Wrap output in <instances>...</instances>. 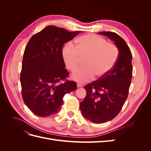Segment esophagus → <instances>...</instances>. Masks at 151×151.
I'll list each match as a JSON object with an SVG mask.
<instances>
[{"mask_svg": "<svg viewBox=\"0 0 151 151\" xmlns=\"http://www.w3.org/2000/svg\"><path fill=\"white\" fill-rule=\"evenodd\" d=\"M77 88H81V87L83 86V84L80 83H78L77 84Z\"/></svg>", "mask_w": 151, "mask_h": 151, "instance_id": "1", "label": "esophagus"}]
</instances>
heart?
<instances>
[{
	"mask_svg": "<svg viewBox=\"0 0 151 151\" xmlns=\"http://www.w3.org/2000/svg\"><path fill=\"white\" fill-rule=\"evenodd\" d=\"M119 50L116 45L94 34L80 36L76 40V46L71 42L65 45L62 57L66 67L74 71L85 59L84 67L74 72L72 78L79 83L93 80L95 76L102 78L110 72L117 62Z\"/></svg>",
	"mask_w": 151,
	"mask_h": 151,
	"instance_id": "heart-1",
	"label": "heart"
}]
</instances>
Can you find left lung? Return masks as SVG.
<instances>
[{"label": "left lung", "instance_id": "8db88e82", "mask_svg": "<svg viewBox=\"0 0 151 151\" xmlns=\"http://www.w3.org/2000/svg\"><path fill=\"white\" fill-rule=\"evenodd\" d=\"M115 42L119 50L117 62L112 70L84 86L86 96L80 103L83 115L91 122L102 123L116 117L128 97L131 84L132 55L125 41L115 33L99 32Z\"/></svg>", "mask_w": 151, "mask_h": 151}]
</instances>
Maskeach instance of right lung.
<instances>
[{
	"instance_id": "1",
	"label": "right lung",
	"mask_w": 151,
	"mask_h": 151,
	"mask_svg": "<svg viewBox=\"0 0 151 151\" xmlns=\"http://www.w3.org/2000/svg\"><path fill=\"white\" fill-rule=\"evenodd\" d=\"M79 33L48 26L29 40L20 81L22 99L35 115L46 117L58 113L64 95L77 89L76 82L67 79L69 73L65 68L62 47Z\"/></svg>"
}]
</instances>
